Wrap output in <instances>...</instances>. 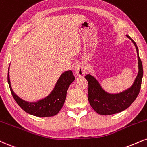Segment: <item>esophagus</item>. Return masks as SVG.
<instances>
[{"label":"esophagus","mask_w":147,"mask_h":147,"mask_svg":"<svg viewBox=\"0 0 147 147\" xmlns=\"http://www.w3.org/2000/svg\"><path fill=\"white\" fill-rule=\"evenodd\" d=\"M74 72L77 77H84L86 74V68H85L84 65L82 63H79L76 64L74 68Z\"/></svg>","instance_id":"34e87169"}]
</instances>
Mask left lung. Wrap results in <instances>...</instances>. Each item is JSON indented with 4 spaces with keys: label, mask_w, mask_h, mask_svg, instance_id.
Instances as JSON below:
<instances>
[{
    "label": "left lung",
    "mask_w": 147,
    "mask_h": 147,
    "mask_svg": "<svg viewBox=\"0 0 147 147\" xmlns=\"http://www.w3.org/2000/svg\"><path fill=\"white\" fill-rule=\"evenodd\" d=\"M127 37L135 45L138 60V73L131 87L122 92L110 94L102 89L99 82L93 76L87 75L85 77L88 82V100L95 112L100 115L114 114L124 111L133 103L140 90L143 76L142 63L136 42L128 35Z\"/></svg>",
    "instance_id": "1"
}]
</instances>
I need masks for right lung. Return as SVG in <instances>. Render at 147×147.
Listing matches in <instances>:
<instances>
[{"instance_id": "1", "label": "right lung", "mask_w": 147, "mask_h": 147, "mask_svg": "<svg viewBox=\"0 0 147 147\" xmlns=\"http://www.w3.org/2000/svg\"><path fill=\"white\" fill-rule=\"evenodd\" d=\"M9 71V67L8 69L7 81L11 94L16 102L24 112L38 117H49L58 114L66 100L69 86L75 79L71 70L64 72L57 81L53 90L47 97L36 102H28L20 98L14 93L11 86Z\"/></svg>"}]
</instances>
